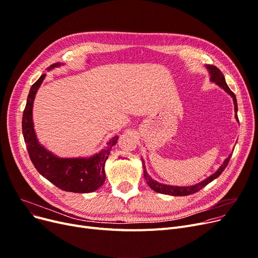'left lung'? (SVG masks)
<instances>
[{
	"instance_id": "1",
	"label": "left lung",
	"mask_w": 258,
	"mask_h": 258,
	"mask_svg": "<svg viewBox=\"0 0 258 258\" xmlns=\"http://www.w3.org/2000/svg\"><path fill=\"white\" fill-rule=\"evenodd\" d=\"M206 67H207V70L209 71L211 82H214L216 85H218L228 95H230L232 97L233 103H234V110H235V119H236L237 122H239L238 117H237V100H236V96H235L234 93L229 88V86H228V84L226 82V79H225V76H223V74L214 65H206ZM231 156H232V154H230L228 158L225 159V161H223V163L219 166V169L214 174H212L211 176L206 178L205 180H203V181H200V182H198L196 184H193V185H187V186L170 185V184H164V183H160L158 181L154 180V179L149 175V173L147 171V167H145L144 160L142 158H141V161H142V166H143L144 178H145V180H147V183L149 184V186L153 189V191H155L157 193H160V194L171 195V196H187V195H191V194H194V193L198 192L199 189H201L204 186H206L207 184H209L210 182H212L213 180H214V179H216L223 171H225V169H226L229 161H230Z\"/></svg>"
}]
</instances>
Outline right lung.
Instances as JSON below:
<instances>
[{"mask_svg":"<svg viewBox=\"0 0 258 258\" xmlns=\"http://www.w3.org/2000/svg\"><path fill=\"white\" fill-rule=\"evenodd\" d=\"M64 65L54 63L47 71ZM46 74H43L38 81L31 85L25 109L22 118V131L24 141L32 164L37 171L48 181L66 192L92 193L98 189L105 181L104 166L111 148L117 143L118 136L111 138L101 151L91 157H76V158H61L45 149L39 142L32 120V107L35 97Z\"/></svg>","mask_w":258,"mask_h":258,"instance_id":"1","label":"right lung"}]
</instances>
